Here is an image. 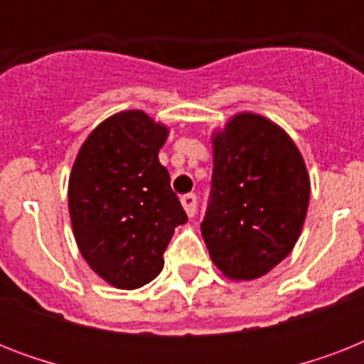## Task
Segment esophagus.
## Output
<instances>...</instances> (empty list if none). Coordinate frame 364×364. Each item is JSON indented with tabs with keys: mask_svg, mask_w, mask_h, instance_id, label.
<instances>
[{
	"mask_svg": "<svg viewBox=\"0 0 364 364\" xmlns=\"http://www.w3.org/2000/svg\"><path fill=\"white\" fill-rule=\"evenodd\" d=\"M181 204L183 208H185V211H187L188 217H193L194 213H196V204H198V198H196V194H185L181 198Z\"/></svg>",
	"mask_w": 364,
	"mask_h": 364,
	"instance_id": "1",
	"label": "esophagus"
}]
</instances>
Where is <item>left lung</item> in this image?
Here are the masks:
<instances>
[{"instance_id": "obj_1", "label": "left lung", "mask_w": 364, "mask_h": 364, "mask_svg": "<svg viewBox=\"0 0 364 364\" xmlns=\"http://www.w3.org/2000/svg\"><path fill=\"white\" fill-rule=\"evenodd\" d=\"M310 202L302 154L277 124L240 113L213 137V173L202 236L230 279H257L299 240Z\"/></svg>"}]
</instances>
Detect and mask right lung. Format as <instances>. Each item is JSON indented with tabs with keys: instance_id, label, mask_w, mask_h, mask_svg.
Wrapping results in <instances>:
<instances>
[{
	"instance_id": "add662e5",
	"label": "right lung",
	"mask_w": 364,
	"mask_h": 364,
	"mask_svg": "<svg viewBox=\"0 0 364 364\" xmlns=\"http://www.w3.org/2000/svg\"><path fill=\"white\" fill-rule=\"evenodd\" d=\"M168 128L143 111L109 117L82 143L68 202L79 251L117 289L153 282L177 225L187 223L159 162Z\"/></svg>"
}]
</instances>
